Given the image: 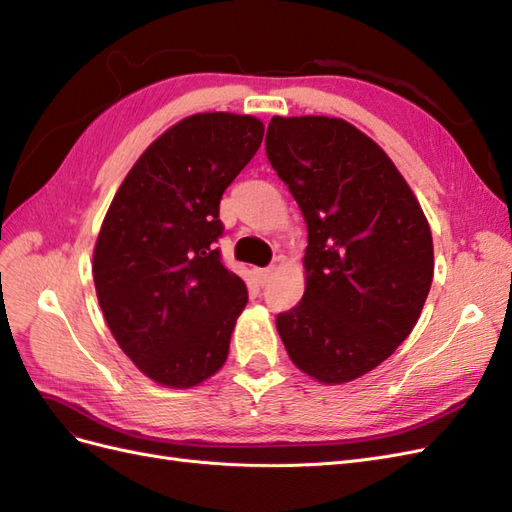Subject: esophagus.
Listing matches in <instances>:
<instances>
[{
    "label": "esophagus",
    "instance_id": "1",
    "mask_svg": "<svg viewBox=\"0 0 512 512\" xmlns=\"http://www.w3.org/2000/svg\"><path fill=\"white\" fill-rule=\"evenodd\" d=\"M271 275H273V267H269V269H256V277H258V282L262 286H265L271 280Z\"/></svg>",
    "mask_w": 512,
    "mask_h": 512
}]
</instances>
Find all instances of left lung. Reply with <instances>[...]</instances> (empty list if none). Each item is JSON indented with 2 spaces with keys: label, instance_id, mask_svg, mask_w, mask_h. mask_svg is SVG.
<instances>
[{
  "label": "left lung",
  "instance_id": "obj_1",
  "mask_svg": "<svg viewBox=\"0 0 512 512\" xmlns=\"http://www.w3.org/2000/svg\"><path fill=\"white\" fill-rule=\"evenodd\" d=\"M265 143L307 224L305 292L277 316V333L303 374L356 380L389 359L423 312L427 218L384 149L344 119L273 117Z\"/></svg>",
  "mask_w": 512,
  "mask_h": 512
}]
</instances>
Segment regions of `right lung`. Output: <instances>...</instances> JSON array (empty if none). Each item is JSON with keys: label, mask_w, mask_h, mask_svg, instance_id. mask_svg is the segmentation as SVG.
<instances>
[{"label": "right lung", "mask_w": 512, "mask_h": 512, "mask_svg": "<svg viewBox=\"0 0 512 512\" xmlns=\"http://www.w3.org/2000/svg\"><path fill=\"white\" fill-rule=\"evenodd\" d=\"M262 136L252 115L185 117L143 151L104 215L94 247L104 320L128 359L168 389H192L226 363L247 290L213 243L222 194Z\"/></svg>", "instance_id": "add662e5"}]
</instances>
